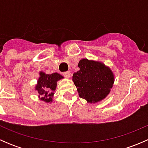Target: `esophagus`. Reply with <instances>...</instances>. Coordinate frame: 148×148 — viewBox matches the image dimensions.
Wrapping results in <instances>:
<instances>
[{
  "mask_svg": "<svg viewBox=\"0 0 148 148\" xmlns=\"http://www.w3.org/2000/svg\"><path fill=\"white\" fill-rule=\"evenodd\" d=\"M63 75L64 76V77H66V78H69L70 75H71V73L69 71H65V72L63 73Z\"/></svg>",
  "mask_w": 148,
  "mask_h": 148,
  "instance_id": "obj_1",
  "label": "esophagus"
}]
</instances>
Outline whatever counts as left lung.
Segmentation results:
<instances>
[{
    "label": "left lung",
    "mask_w": 148,
    "mask_h": 148,
    "mask_svg": "<svg viewBox=\"0 0 148 148\" xmlns=\"http://www.w3.org/2000/svg\"><path fill=\"white\" fill-rule=\"evenodd\" d=\"M80 69L73 74V81L79 95L88 102L102 100L110 93L114 83L111 70L99 62L82 59L79 62Z\"/></svg>",
    "instance_id": "8db88e82"
}]
</instances>
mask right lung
Returning a JSON list of instances; mask_svg holds the SVG:
<instances>
[{"label": "right lung", "mask_w": 148, "mask_h": 148, "mask_svg": "<svg viewBox=\"0 0 148 148\" xmlns=\"http://www.w3.org/2000/svg\"><path fill=\"white\" fill-rule=\"evenodd\" d=\"M40 76L36 89L41 97V100L50 102L52 100L53 92L56 89V82L63 78V77L57 73L46 74L43 72H40Z\"/></svg>", "instance_id": "obj_1"}]
</instances>
